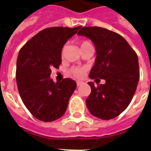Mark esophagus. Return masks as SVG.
Masks as SVG:
<instances>
[{"label": "esophagus", "mask_w": 151, "mask_h": 151, "mask_svg": "<svg viewBox=\"0 0 151 151\" xmlns=\"http://www.w3.org/2000/svg\"><path fill=\"white\" fill-rule=\"evenodd\" d=\"M82 81H77V85H78V86H80L81 85V84H82Z\"/></svg>", "instance_id": "esophagus-1"}]
</instances>
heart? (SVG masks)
<instances>
[{"mask_svg":"<svg viewBox=\"0 0 151 151\" xmlns=\"http://www.w3.org/2000/svg\"><path fill=\"white\" fill-rule=\"evenodd\" d=\"M88 45H92L89 41H81L80 42L81 49H82V48H85V47H87ZM85 70H86L84 67H73V68L71 69V73H73V75L77 77V78H81V77H82L85 74Z\"/></svg>","mask_w":151,"mask_h":151,"instance_id":"b5f03b06","label":"heart"}]
</instances>
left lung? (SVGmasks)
Masks as SVG:
<instances>
[{"label":"left lung","mask_w":151,"mask_h":151,"mask_svg":"<svg viewBox=\"0 0 151 151\" xmlns=\"http://www.w3.org/2000/svg\"><path fill=\"white\" fill-rule=\"evenodd\" d=\"M78 35L89 38L96 47V59L89 78L106 81L97 87L88 82L92 88L86 99L88 109L98 118L113 119L126 109L136 92L139 80L138 56L123 37L105 28L82 27Z\"/></svg>","instance_id":"left-lung-1"}]
</instances>
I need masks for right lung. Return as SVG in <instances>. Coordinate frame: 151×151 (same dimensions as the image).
I'll use <instances>...</instances> for the list:
<instances>
[{"instance_id":"obj_1","label":"right lung","mask_w":151,"mask_h":151,"mask_svg":"<svg viewBox=\"0 0 151 151\" xmlns=\"http://www.w3.org/2000/svg\"><path fill=\"white\" fill-rule=\"evenodd\" d=\"M81 27H50L41 30L20 49L15 78L22 102L30 114L45 122L65 114L77 83L70 78L55 83L51 68H59L62 49Z\"/></svg>"}]
</instances>
